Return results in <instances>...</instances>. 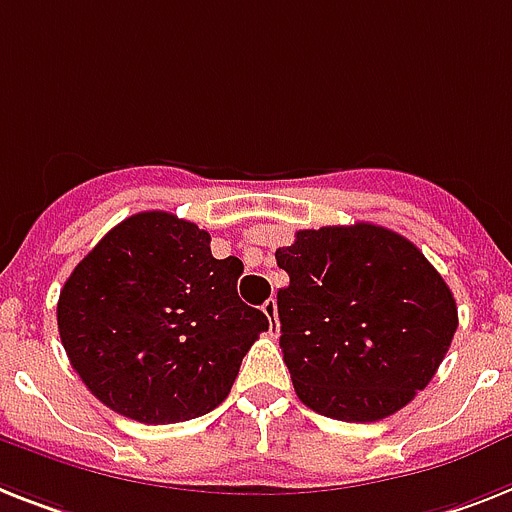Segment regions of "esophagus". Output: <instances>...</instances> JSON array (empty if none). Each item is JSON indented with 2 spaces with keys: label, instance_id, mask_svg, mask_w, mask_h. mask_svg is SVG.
I'll use <instances>...</instances> for the list:
<instances>
[{
  "label": "esophagus",
  "instance_id": "1",
  "mask_svg": "<svg viewBox=\"0 0 512 512\" xmlns=\"http://www.w3.org/2000/svg\"><path fill=\"white\" fill-rule=\"evenodd\" d=\"M261 311H264L266 319H269V322H272V327H274V329L280 327V322H277V301H274V298H269V301H266L264 306H261Z\"/></svg>",
  "mask_w": 512,
  "mask_h": 512
}]
</instances>
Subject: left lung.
Wrapping results in <instances>:
<instances>
[{
    "instance_id": "8db88e82",
    "label": "left lung",
    "mask_w": 512,
    "mask_h": 512,
    "mask_svg": "<svg viewBox=\"0 0 512 512\" xmlns=\"http://www.w3.org/2000/svg\"><path fill=\"white\" fill-rule=\"evenodd\" d=\"M280 348L295 392L337 421H382L432 382L458 306L426 256L387 227L301 230L277 248Z\"/></svg>"
}]
</instances>
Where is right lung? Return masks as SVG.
Masks as SVG:
<instances>
[{"mask_svg":"<svg viewBox=\"0 0 512 512\" xmlns=\"http://www.w3.org/2000/svg\"><path fill=\"white\" fill-rule=\"evenodd\" d=\"M211 235L167 211H141L104 235L57 303L65 353L91 395L141 424L214 411L269 329L238 298L243 261L214 259Z\"/></svg>","mask_w":512,"mask_h":512,"instance_id":"1","label":"right lung"}]
</instances>
